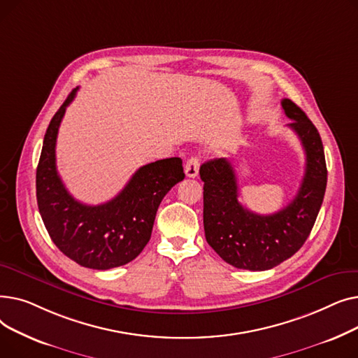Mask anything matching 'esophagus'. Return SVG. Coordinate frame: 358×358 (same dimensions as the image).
I'll return each mask as SVG.
<instances>
[{"label":"esophagus","mask_w":358,"mask_h":358,"mask_svg":"<svg viewBox=\"0 0 358 358\" xmlns=\"http://www.w3.org/2000/svg\"><path fill=\"white\" fill-rule=\"evenodd\" d=\"M199 168H200V158L192 157L190 159H187V162L184 165V173L187 177L194 178L199 174Z\"/></svg>","instance_id":"1"}]
</instances>
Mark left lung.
<instances>
[{"label": "left lung", "instance_id": "obj_1", "mask_svg": "<svg viewBox=\"0 0 358 358\" xmlns=\"http://www.w3.org/2000/svg\"><path fill=\"white\" fill-rule=\"evenodd\" d=\"M287 126L306 155L305 176L296 197L273 215H257L238 201L235 169L227 158L200 166L203 224L209 245L228 264L251 271L270 270L296 254L308 239L327 189L324 145L315 124L292 100H281Z\"/></svg>", "mask_w": 358, "mask_h": 358}]
</instances>
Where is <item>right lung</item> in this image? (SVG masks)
<instances>
[{
	"mask_svg": "<svg viewBox=\"0 0 358 358\" xmlns=\"http://www.w3.org/2000/svg\"><path fill=\"white\" fill-rule=\"evenodd\" d=\"M77 88L55 113L36 171V197L42 220L56 247L77 264L108 270L135 259L152 234L164 196L184 180L181 158L141 166L124 189L107 203L90 206L75 200L56 169V138Z\"/></svg>",
	"mask_w": 358,
	"mask_h": 358,
	"instance_id": "right-lung-1",
	"label": "right lung"
}]
</instances>
